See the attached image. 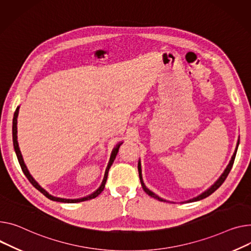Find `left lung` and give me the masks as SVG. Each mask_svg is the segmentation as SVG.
I'll use <instances>...</instances> for the list:
<instances>
[{"label": "left lung", "mask_w": 251, "mask_h": 251, "mask_svg": "<svg viewBox=\"0 0 251 251\" xmlns=\"http://www.w3.org/2000/svg\"><path fill=\"white\" fill-rule=\"evenodd\" d=\"M238 145H239V140H238V142H237V145H236V148H235V151H234V153H233V155H232V157H231V160H230L229 164L227 165V168L225 169L224 173L221 175V176H220L218 179H217V181L214 183V185H213V186H211L207 191H205V192H204V193H202L201 195H199L198 197L193 198V199H191V200H188V201H186V203L196 202V201H200V200H202V199H205V198L209 197L211 194H213L217 189H218V188L222 185V183L224 182V180L226 179V177L228 176V175H229V173H230V171H231V169H232V165H233V163H234V159H235V156H236V152H237V149H238ZM138 173H139V178H140V181H141V186H142V188H143L144 192H145L147 195H149L150 197H152V198H154V199L158 200V201L166 202V200L161 199L160 197H158L157 195H155L153 192L149 191V190L146 188V186L144 185L143 179H142V174H141V164H140V160L138 161Z\"/></svg>", "instance_id": "obj_1"}]
</instances>
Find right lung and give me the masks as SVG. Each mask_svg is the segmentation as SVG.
Wrapping results in <instances>:
<instances>
[{
	"instance_id": "right-lung-1",
	"label": "right lung",
	"mask_w": 251,
	"mask_h": 251,
	"mask_svg": "<svg viewBox=\"0 0 251 251\" xmlns=\"http://www.w3.org/2000/svg\"><path fill=\"white\" fill-rule=\"evenodd\" d=\"M18 113H19V107H17L15 113H14V118H13V127H12V131H13V145H14V149H15V152H16V155H17V158H18V161L20 163V166L21 169L24 173V175L26 176V177L28 178V180L32 183V186L34 187L35 189H37L40 193H42L46 198H48L49 200H51V201H56V202H62V203H78V202H83V201H88V200H91V199H94L96 197H98L100 194H101L103 191H104V188H105V185H106V181H107V177H108V173H109V170L111 168V165L113 164L115 158H116V155L117 153H118L119 151V148L121 146V144L123 142H120L119 144H117L116 147L113 149L112 151V154H111V157H110V160H109V163H108V166L106 169V172H105V176H104V179L102 181V185L100 186V188L95 191L93 194H91L90 196H87V197H83V198H80V199H63V198H57V197H53L51 195H49L43 188H41L39 186V183L33 178V176L30 175L28 169L26 164L24 163V160H23V157H22V154H21V151H20V148H19V144H18V140H17V117H18Z\"/></svg>"
}]
</instances>
